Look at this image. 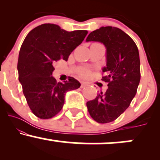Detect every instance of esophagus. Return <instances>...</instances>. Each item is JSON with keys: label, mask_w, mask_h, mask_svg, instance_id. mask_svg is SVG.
<instances>
[{"label": "esophagus", "mask_w": 160, "mask_h": 160, "mask_svg": "<svg viewBox=\"0 0 160 160\" xmlns=\"http://www.w3.org/2000/svg\"><path fill=\"white\" fill-rule=\"evenodd\" d=\"M86 86V84L85 83V82H82V83L81 84V86H80V88H84Z\"/></svg>", "instance_id": "1"}]
</instances>
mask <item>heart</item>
Instances as JSON below:
<instances>
[{
    "label": "heart",
    "instance_id": "obj_1",
    "mask_svg": "<svg viewBox=\"0 0 160 160\" xmlns=\"http://www.w3.org/2000/svg\"><path fill=\"white\" fill-rule=\"evenodd\" d=\"M88 71H82V75H84V76H86V75L88 74Z\"/></svg>",
    "mask_w": 160,
    "mask_h": 160
}]
</instances>
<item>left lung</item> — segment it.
<instances>
[{
  "label": "left lung",
  "instance_id": "1",
  "mask_svg": "<svg viewBox=\"0 0 160 160\" xmlns=\"http://www.w3.org/2000/svg\"><path fill=\"white\" fill-rule=\"evenodd\" d=\"M86 42L103 43L106 48V66L102 78L108 82L105 93L87 102L88 111L99 123L115 120L128 108L137 92L141 79L138 49L134 40L116 27H101L89 34Z\"/></svg>",
  "mask_w": 160,
  "mask_h": 160
}]
</instances>
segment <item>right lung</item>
<instances>
[{"label": "right lung", "instance_id": "obj_1", "mask_svg": "<svg viewBox=\"0 0 160 160\" xmlns=\"http://www.w3.org/2000/svg\"><path fill=\"white\" fill-rule=\"evenodd\" d=\"M88 32H67L55 24L34 28L24 40L19 54L17 69L23 94L32 113L40 119H49L62 110L68 91L80 83L71 78L57 82L52 76V63L67 61L73 50L83 41Z\"/></svg>", "mask_w": 160, "mask_h": 160}]
</instances>
